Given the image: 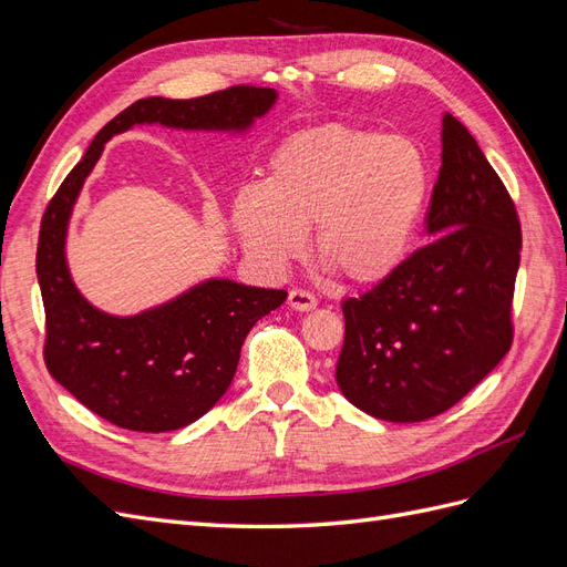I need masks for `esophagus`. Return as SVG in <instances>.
I'll use <instances>...</instances> for the list:
<instances>
[{"instance_id":"obj_1","label":"esophagus","mask_w":567,"mask_h":567,"mask_svg":"<svg viewBox=\"0 0 567 567\" xmlns=\"http://www.w3.org/2000/svg\"><path fill=\"white\" fill-rule=\"evenodd\" d=\"M288 305L290 310H298V312H310L317 307V298L310 293V290H302V288H293L288 293Z\"/></svg>"}]
</instances>
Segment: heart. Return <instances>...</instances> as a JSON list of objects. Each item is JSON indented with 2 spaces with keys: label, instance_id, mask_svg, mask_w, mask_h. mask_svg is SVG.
<instances>
[{
  "label": "heart",
  "instance_id": "1",
  "mask_svg": "<svg viewBox=\"0 0 567 567\" xmlns=\"http://www.w3.org/2000/svg\"><path fill=\"white\" fill-rule=\"evenodd\" d=\"M427 200V165L404 136L354 125L300 132L274 153L265 186L234 198V227L269 269L315 255L357 286L381 284L406 260Z\"/></svg>",
  "mask_w": 567,
  "mask_h": 567
}]
</instances>
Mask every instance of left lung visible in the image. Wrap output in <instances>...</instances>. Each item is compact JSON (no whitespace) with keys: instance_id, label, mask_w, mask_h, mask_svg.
Returning a JSON list of instances; mask_svg holds the SVG:
<instances>
[{"instance_id":"8db88e82","label":"left lung","mask_w":567,"mask_h":567,"mask_svg":"<svg viewBox=\"0 0 567 567\" xmlns=\"http://www.w3.org/2000/svg\"><path fill=\"white\" fill-rule=\"evenodd\" d=\"M425 225L431 244L364 296L342 302L338 388L357 409L392 423L452 409L513 342L518 213L471 132L450 113Z\"/></svg>"}]
</instances>
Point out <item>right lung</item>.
<instances>
[{
    "mask_svg": "<svg viewBox=\"0 0 567 567\" xmlns=\"http://www.w3.org/2000/svg\"><path fill=\"white\" fill-rule=\"evenodd\" d=\"M277 101L269 87H236L198 99L134 101L94 136L49 200L38 241L49 373L94 414L136 433H167L198 421L234 381L248 331L286 300V290L208 279L134 317L96 310L75 288L65 234L80 188L111 136L132 125L246 132Z\"/></svg>",
    "mask_w": 567,
    "mask_h": 567,
    "instance_id": "obj_1",
    "label": "right lung"
}]
</instances>
